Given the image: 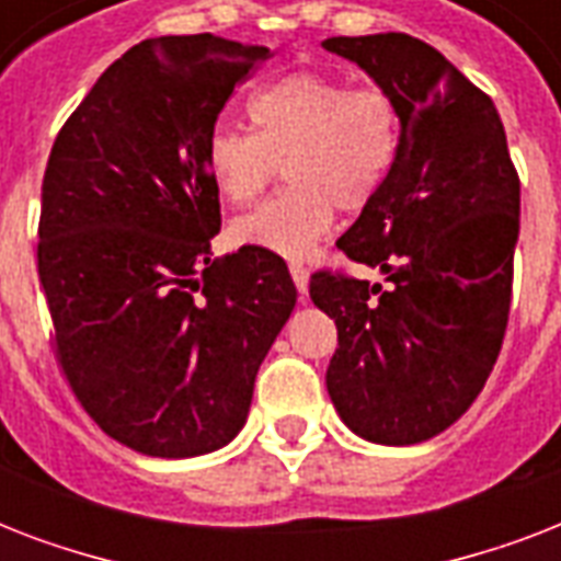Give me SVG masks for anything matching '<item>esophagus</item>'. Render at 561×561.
Returning a JSON list of instances; mask_svg holds the SVG:
<instances>
[{"label":"esophagus","instance_id":"34e87169","mask_svg":"<svg viewBox=\"0 0 561 561\" xmlns=\"http://www.w3.org/2000/svg\"><path fill=\"white\" fill-rule=\"evenodd\" d=\"M290 276H294V285H297L299 294H306L308 290V267L302 262H290Z\"/></svg>","mask_w":561,"mask_h":561}]
</instances>
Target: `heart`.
<instances>
[{
    "instance_id": "heart-1",
    "label": "heart",
    "mask_w": 561,
    "mask_h": 561,
    "mask_svg": "<svg viewBox=\"0 0 561 561\" xmlns=\"http://www.w3.org/2000/svg\"><path fill=\"white\" fill-rule=\"evenodd\" d=\"M255 130L218 125L206 171L220 197L250 203L285 162L288 192L232 224L238 244L302 255L332 229L334 209L364 211L399 151V104L381 87H350L337 75L297 69L250 101Z\"/></svg>"
}]
</instances>
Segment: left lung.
<instances>
[{"instance_id": "8db88e82", "label": "left lung", "mask_w": 561, "mask_h": 561, "mask_svg": "<svg viewBox=\"0 0 561 561\" xmlns=\"http://www.w3.org/2000/svg\"><path fill=\"white\" fill-rule=\"evenodd\" d=\"M399 104V151L381 192L337 247L383 285L332 271L311 299L337 325L325 369L358 436L413 445L471 408L495 367L513 299L522 183L495 104L408 34L329 37Z\"/></svg>"}]
</instances>
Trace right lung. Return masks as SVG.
Wrapping results in <instances>:
<instances>
[{
	"label": "right lung",
	"instance_id": "right-lung-1",
	"mask_svg": "<svg viewBox=\"0 0 561 561\" xmlns=\"http://www.w3.org/2000/svg\"><path fill=\"white\" fill-rule=\"evenodd\" d=\"M267 55L215 34L142 39L95 81L48 157L37 271L57 364L95 425L148 457L236 439L297 306L271 250L211 259L220 203L206 142Z\"/></svg>",
	"mask_w": 561,
	"mask_h": 561
}]
</instances>
